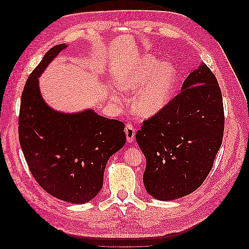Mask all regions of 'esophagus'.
Returning <instances> with one entry per match:
<instances>
[{"mask_svg": "<svg viewBox=\"0 0 249 249\" xmlns=\"http://www.w3.org/2000/svg\"><path fill=\"white\" fill-rule=\"evenodd\" d=\"M124 132H125L126 140L129 141L130 143H131V142H133V141H134V139H135V135H136V130H135V127H134L132 124H127L125 125Z\"/></svg>", "mask_w": 249, "mask_h": 249, "instance_id": "obj_1", "label": "esophagus"}]
</instances>
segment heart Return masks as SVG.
Segmentation results:
<instances>
[{"mask_svg": "<svg viewBox=\"0 0 249 249\" xmlns=\"http://www.w3.org/2000/svg\"><path fill=\"white\" fill-rule=\"evenodd\" d=\"M160 66L155 57L146 55L135 63L118 82V88L124 93L136 92L132 101V109L140 117H152L158 114L168 104L177 72L169 64ZM112 99L120 102L117 93Z\"/></svg>", "mask_w": 249, "mask_h": 249, "instance_id": "heart-1", "label": "heart"}]
</instances>
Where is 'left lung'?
Wrapping results in <instances>:
<instances>
[{
	"label": "left lung",
	"instance_id": "obj_1",
	"mask_svg": "<svg viewBox=\"0 0 249 249\" xmlns=\"http://www.w3.org/2000/svg\"><path fill=\"white\" fill-rule=\"evenodd\" d=\"M223 130L220 87L214 73L200 63L180 92L136 134L146 159L143 184L150 196L166 201L196 190L212 169Z\"/></svg>",
	"mask_w": 249,
	"mask_h": 249
}]
</instances>
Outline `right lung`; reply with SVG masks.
Masks as SVG:
<instances>
[{
    "label": "right lung",
    "mask_w": 249,
    "mask_h": 249,
    "mask_svg": "<svg viewBox=\"0 0 249 249\" xmlns=\"http://www.w3.org/2000/svg\"><path fill=\"white\" fill-rule=\"evenodd\" d=\"M65 43L53 47L30 74L21 94L19 143L32 176L53 196L85 203L103 188L109 158L126 141L124 124L91 109L64 113L51 108L38 78Z\"/></svg>",
    "instance_id": "obj_1"
}]
</instances>
